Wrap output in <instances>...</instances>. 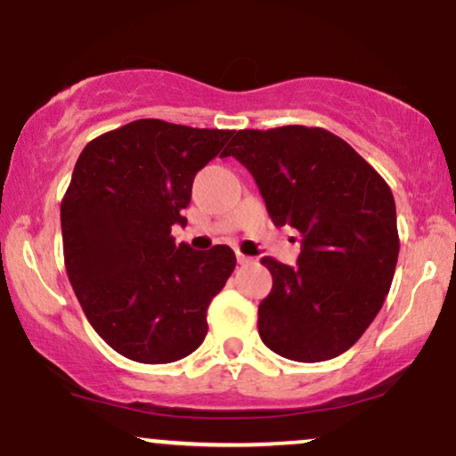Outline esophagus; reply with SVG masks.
Returning a JSON list of instances; mask_svg holds the SVG:
<instances>
[{"mask_svg": "<svg viewBox=\"0 0 456 456\" xmlns=\"http://www.w3.org/2000/svg\"><path fill=\"white\" fill-rule=\"evenodd\" d=\"M238 264H240V265H248V264H253V257H248V255L238 253Z\"/></svg>", "mask_w": 456, "mask_h": 456, "instance_id": "34e87169", "label": "esophagus"}]
</instances>
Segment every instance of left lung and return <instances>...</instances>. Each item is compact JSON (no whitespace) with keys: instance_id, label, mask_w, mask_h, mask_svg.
<instances>
[{"instance_id":"1","label":"left lung","mask_w":456,"mask_h":456,"mask_svg":"<svg viewBox=\"0 0 456 456\" xmlns=\"http://www.w3.org/2000/svg\"><path fill=\"white\" fill-rule=\"evenodd\" d=\"M227 156L253 174L274 224L302 235L296 268L261 259L272 274L257 313L261 341L296 362L337 358L390 291L399 259L390 186L326 128L238 130Z\"/></svg>"}]
</instances>
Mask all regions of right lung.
Wrapping results in <instances>:
<instances>
[{"label": "right lung", "instance_id": "add662e5", "mask_svg": "<svg viewBox=\"0 0 456 456\" xmlns=\"http://www.w3.org/2000/svg\"><path fill=\"white\" fill-rule=\"evenodd\" d=\"M233 130L137 119L92 139L61 199L68 279L87 322L124 358L167 364L208 334V306L235 268L229 246L192 250L186 224L197 171Z\"/></svg>", "mask_w": 456, "mask_h": 456}]
</instances>
